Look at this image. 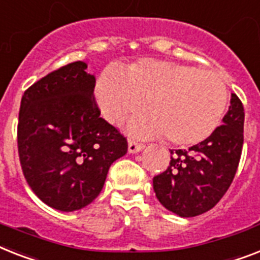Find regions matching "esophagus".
Listing matches in <instances>:
<instances>
[{"mask_svg":"<svg viewBox=\"0 0 260 260\" xmlns=\"http://www.w3.org/2000/svg\"><path fill=\"white\" fill-rule=\"evenodd\" d=\"M143 148H144V144H141V143L134 140V139H131L128 141V152L129 153H137V152H140Z\"/></svg>","mask_w":260,"mask_h":260,"instance_id":"esophagus-1","label":"esophagus"}]
</instances>
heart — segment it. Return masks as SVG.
Listing matches in <instances>:
<instances>
[{
    "mask_svg": "<svg viewBox=\"0 0 260 260\" xmlns=\"http://www.w3.org/2000/svg\"><path fill=\"white\" fill-rule=\"evenodd\" d=\"M96 99L109 123L129 124L136 136H166L176 145H193L214 134L224 116L229 90L220 76L193 65L141 60L124 75L109 69L99 77Z\"/></svg>",
    "mask_w": 260,
    "mask_h": 260,
    "instance_id": "obj_1",
    "label": "heart"
}]
</instances>
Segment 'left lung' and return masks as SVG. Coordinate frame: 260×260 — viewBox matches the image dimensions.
<instances>
[{
  "label": "left lung",
  "mask_w": 260,
  "mask_h": 260,
  "mask_svg": "<svg viewBox=\"0 0 260 260\" xmlns=\"http://www.w3.org/2000/svg\"><path fill=\"white\" fill-rule=\"evenodd\" d=\"M244 109L235 93L223 124L188 149L171 151L170 166L153 178L156 198L174 214H204L224 196L235 178L243 147Z\"/></svg>",
  "instance_id": "1"
}]
</instances>
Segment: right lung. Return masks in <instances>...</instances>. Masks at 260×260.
I'll use <instances>...</instances> for the list:
<instances>
[{
    "mask_svg": "<svg viewBox=\"0 0 260 260\" xmlns=\"http://www.w3.org/2000/svg\"><path fill=\"white\" fill-rule=\"evenodd\" d=\"M76 61L42 77L21 99L17 145L27 184L45 204L71 212L104 187L111 164L128 149L126 137L100 117L96 79Z\"/></svg>",
    "mask_w": 260,
    "mask_h": 260,
    "instance_id": "1",
    "label": "right lung"
}]
</instances>
